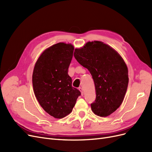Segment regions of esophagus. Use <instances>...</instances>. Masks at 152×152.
Returning a JSON list of instances; mask_svg holds the SVG:
<instances>
[{
    "instance_id": "obj_1",
    "label": "esophagus",
    "mask_w": 152,
    "mask_h": 152,
    "mask_svg": "<svg viewBox=\"0 0 152 152\" xmlns=\"http://www.w3.org/2000/svg\"><path fill=\"white\" fill-rule=\"evenodd\" d=\"M79 90L81 92V94H82V95H83L84 94V92H83V89L82 88V87H79Z\"/></svg>"
}]
</instances>
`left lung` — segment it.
I'll return each instance as SVG.
<instances>
[{"label":"left lung","instance_id":"8db88e82","mask_svg":"<svg viewBox=\"0 0 152 152\" xmlns=\"http://www.w3.org/2000/svg\"><path fill=\"white\" fill-rule=\"evenodd\" d=\"M73 55L93 77L96 97L91 104L92 111L99 117L110 115L121 105L126 93V64L116 50L100 41L88 42L75 49Z\"/></svg>","mask_w":152,"mask_h":152}]
</instances>
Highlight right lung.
I'll return each mask as SVG.
<instances>
[{
	"label": "right lung",
	"mask_w": 152,
	"mask_h": 152,
	"mask_svg": "<svg viewBox=\"0 0 152 152\" xmlns=\"http://www.w3.org/2000/svg\"><path fill=\"white\" fill-rule=\"evenodd\" d=\"M74 48L59 42L45 49L37 61L32 84L35 97L50 115L62 118L70 114L80 92L72 86L68 67Z\"/></svg>",
	"instance_id": "right-lung-1"
}]
</instances>
